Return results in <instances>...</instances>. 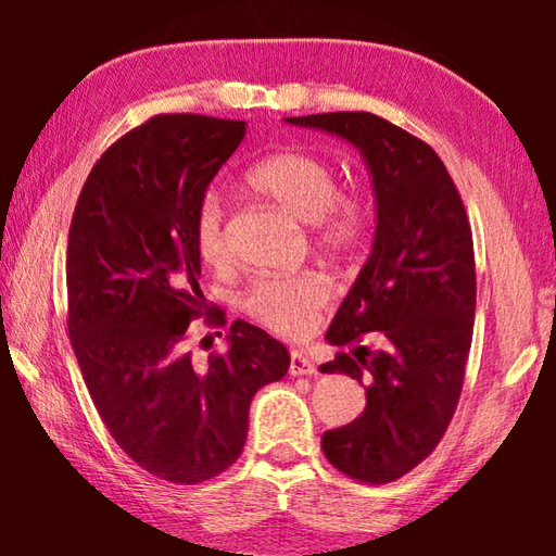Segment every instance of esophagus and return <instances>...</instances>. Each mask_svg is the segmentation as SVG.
Returning <instances> with one entry per match:
<instances>
[{
  "label": "esophagus",
  "instance_id": "1",
  "mask_svg": "<svg viewBox=\"0 0 556 556\" xmlns=\"http://www.w3.org/2000/svg\"><path fill=\"white\" fill-rule=\"evenodd\" d=\"M316 372V365L314 361H308V357L301 353V351H291V363H289V375H314Z\"/></svg>",
  "mask_w": 556,
  "mask_h": 556
}]
</instances>
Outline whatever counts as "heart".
Listing matches in <instances>:
<instances>
[{"label": "heart", "mask_w": 556, "mask_h": 556, "mask_svg": "<svg viewBox=\"0 0 556 556\" xmlns=\"http://www.w3.org/2000/svg\"><path fill=\"white\" fill-rule=\"evenodd\" d=\"M244 184L312 225V238L326 252H345L370 223V201L357 188H336V174L321 156L281 149L244 172ZM193 248L201 262L220 267L230 257L228 215L218 193H203L193 213ZM333 296V287L314 269L287 277H262L242 296V308L269 331L296 338L314 328Z\"/></svg>", "instance_id": "obj_1"}]
</instances>
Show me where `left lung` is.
Instances as JSON below:
<instances>
[{
  "label": "left lung",
  "mask_w": 556,
  "mask_h": 556,
  "mask_svg": "<svg viewBox=\"0 0 556 556\" xmlns=\"http://www.w3.org/2000/svg\"><path fill=\"white\" fill-rule=\"evenodd\" d=\"M361 149L370 166L378 228L372 252L326 338L355 348L324 363L365 382V409L326 431V458L361 483H392L419 466L458 407L476 316L473 235L454 178L427 142L372 112L287 117ZM378 330L388 352L362 345Z\"/></svg>",
  "instance_id": "1"
}]
</instances>
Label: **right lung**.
I'll return each instance as SVG.
<instances>
[{"instance_id":"obj_1","label":"right lung","mask_w":556,"mask_h":556,"mask_svg":"<svg viewBox=\"0 0 556 556\" xmlns=\"http://www.w3.org/2000/svg\"><path fill=\"white\" fill-rule=\"evenodd\" d=\"M244 137V122L156 115L105 149L75 203L68 336L102 425L162 481H211L240 458L250 402L289 370V351L232 321L230 351L195 365L188 324L225 326L199 287L193 213Z\"/></svg>"}]
</instances>
